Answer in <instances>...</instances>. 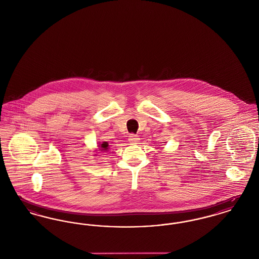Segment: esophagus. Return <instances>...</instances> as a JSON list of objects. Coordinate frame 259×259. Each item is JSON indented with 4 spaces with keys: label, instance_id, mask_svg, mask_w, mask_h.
Instances as JSON below:
<instances>
[{
    "label": "esophagus",
    "instance_id": "1",
    "mask_svg": "<svg viewBox=\"0 0 259 259\" xmlns=\"http://www.w3.org/2000/svg\"><path fill=\"white\" fill-rule=\"evenodd\" d=\"M139 137L138 136L135 135V134H130L129 135V141L131 142V143H134V144H136V143H138L139 142Z\"/></svg>",
    "mask_w": 259,
    "mask_h": 259
}]
</instances>
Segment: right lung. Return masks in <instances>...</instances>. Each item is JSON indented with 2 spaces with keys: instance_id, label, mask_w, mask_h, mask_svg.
Returning <instances> with one entry per match:
<instances>
[{
  "instance_id": "add662e5",
  "label": "right lung",
  "mask_w": 259,
  "mask_h": 259,
  "mask_svg": "<svg viewBox=\"0 0 259 259\" xmlns=\"http://www.w3.org/2000/svg\"><path fill=\"white\" fill-rule=\"evenodd\" d=\"M109 149H110V148H109V144H108L107 142H103L102 144L99 145L98 150H100L101 152H107ZM96 154H98V153H96ZM96 154H95V155H96Z\"/></svg>"
}]
</instances>
